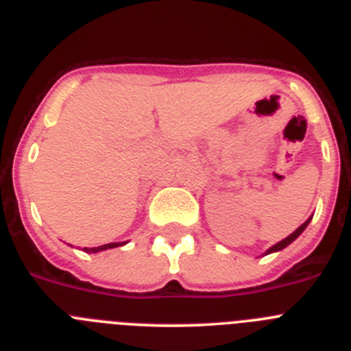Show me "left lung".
Returning a JSON list of instances; mask_svg holds the SVG:
<instances>
[{
	"instance_id": "obj_1",
	"label": "left lung",
	"mask_w": 351,
	"mask_h": 351,
	"mask_svg": "<svg viewBox=\"0 0 351 351\" xmlns=\"http://www.w3.org/2000/svg\"><path fill=\"white\" fill-rule=\"evenodd\" d=\"M309 219H311V218H309ZM309 219H308V221H306V223H302V225H300L299 228H297V230L293 232V234H290V235H288L287 239H283V241H280V243H278V244H274V246H272L271 250L267 251V253H274V251H280V250H283V247H287L288 244H290V243H293V241H295V239L299 237L300 234H302L304 228H306V226H308Z\"/></svg>"
}]
</instances>
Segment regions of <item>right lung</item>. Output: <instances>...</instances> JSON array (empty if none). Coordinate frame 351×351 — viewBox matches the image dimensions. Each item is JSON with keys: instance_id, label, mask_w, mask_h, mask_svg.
<instances>
[{"instance_id": "add662e5", "label": "right lung", "mask_w": 351, "mask_h": 351, "mask_svg": "<svg viewBox=\"0 0 351 351\" xmlns=\"http://www.w3.org/2000/svg\"><path fill=\"white\" fill-rule=\"evenodd\" d=\"M117 246H123V244L112 243V244H104V246H98V247H84V251H86V253H98V251L112 250V247H117Z\"/></svg>"}]
</instances>
